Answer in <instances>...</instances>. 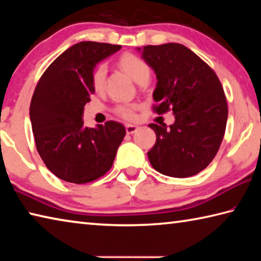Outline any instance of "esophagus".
I'll return each mask as SVG.
<instances>
[{
    "mask_svg": "<svg viewBox=\"0 0 261 261\" xmlns=\"http://www.w3.org/2000/svg\"><path fill=\"white\" fill-rule=\"evenodd\" d=\"M137 130H138V126H137V125H132V124H126L125 125V131H126L127 135L135 134Z\"/></svg>",
    "mask_w": 261,
    "mask_h": 261,
    "instance_id": "34e87169",
    "label": "esophagus"
}]
</instances>
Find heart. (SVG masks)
Returning <instances> with one entry per match:
<instances>
[{"label": "heart", "instance_id": "heart-1", "mask_svg": "<svg viewBox=\"0 0 261 261\" xmlns=\"http://www.w3.org/2000/svg\"><path fill=\"white\" fill-rule=\"evenodd\" d=\"M118 65L134 79L135 82L139 83L141 79L149 76V67L146 62L141 60L135 54L125 53L118 60ZM106 76H107V67L106 64L101 63L96 65L92 72V86L96 92H102L106 85ZM136 106L135 105H121L116 107V114L120 115L124 120L131 121L136 117Z\"/></svg>", "mask_w": 261, "mask_h": 261}]
</instances>
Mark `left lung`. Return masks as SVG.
<instances>
[{
    "label": "left lung",
    "mask_w": 261,
    "mask_h": 261,
    "mask_svg": "<svg viewBox=\"0 0 261 261\" xmlns=\"http://www.w3.org/2000/svg\"><path fill=\"white\" fill-rule=\"evenodd\" d=\"M156 74L153 99L158 114L175 115L174 124H149L156 135L148 151L154 169L171 177H190L210 165L223 139L227 100L218 76L180 43L137 48Z\"/></svg>",
    "instance_id": "8db88e82"
}]
</instances>
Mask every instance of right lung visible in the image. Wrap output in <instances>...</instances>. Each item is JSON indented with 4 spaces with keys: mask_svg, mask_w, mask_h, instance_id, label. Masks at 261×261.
Instances as JSON below:
<instances>
[{
    "mask_svg": "<svg viewBox=\"0 0 261 261\" xmlns=\"http://www.w3.org/2000/svg\"><path fill=\"white\" fill-rule=\"evenodd\" d=\"M122 48L120 45L82 41L57 57L38 82L30 118L38 153L46 167L65 182L84 184L112 168L125 136L121 123L84 125V107L94 93L95 65Z\"/></svg>",
    "mask_w": 261,
    "mask_h": 261,
    "instance_id": "obj_1",
    "label": "right lung"
}]
</instances>
